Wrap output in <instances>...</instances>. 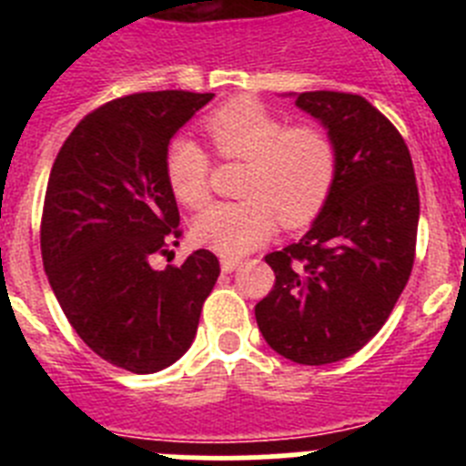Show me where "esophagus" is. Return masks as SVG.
<instances>
[{"label": "esophagus", "mask_w": 466, "mask_h": 466, "mask_svg": "<svg viewBox=\"0 0 466 466\" xmlns=\"http://www.w3.org/2000/svg\"><path fill=\"white\" fill-rule=\"evenodd\" d=\"M238 266H240V258L238 257H221V270H224V273H233Z\"/></svg>", "instance_id": "1"}]
</instances>
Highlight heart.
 <instances>
[{
  "label": "heart",
  "mask_w": 466,
  "mask_h": 466,
  "mask_svg": "<svg viewBox=\"0 0 466 466\" xmlns=\"http://www.w3.org/2000/svg\"><path fill=\"white\" fill-rule=\"evenodd\" d=\"M214 149L224 158L247 160L238 203H214L198 214L193 236L224 257H240L261 245L278 221L296 228L322 212L331 196L339 151L319 126H289L275 111L252 97H240L205 118ZM208 151L191 137H177L167 147L166 177L170 191L187 208L209 200Z\"/></svg>",
  "instance_id": "obj_1"
}]
</instances>
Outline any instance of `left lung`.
Returning <instances> with one entry per match:
<instances>
[{"label":"left lung","instance_id":"left-lung-1","mask_svg":"<svg viewBox=\"0 0 466 466\" xmlns=\"http://www.w3.org/2000/svg\"><path fill=\"white\" fill-rule=\"evenodd\" d=\"M296 106L329 130L339 172L306 236L266 257L275 287L254 315L278 355L322 366L387 322L413 270L420 196L409 147L361 95L312 90Z\"/></svg>","mask_w":466,"mask_h":466}]
</instances>
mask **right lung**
Masks as SVG:
<instances>
[{
    "mask_svg": "<svg viewBox=\"0 0 466 466\" xmlns=\"http://www.w3.org/2000/svg\"><path fill=\"white\" fill-rule=\"evenodd\" d=\"M212 97L158 90L106 102L74 127L48 177L41 258L53 294L95 355L130 373L167 369L191 348L219 278L208 249L151 266L182 236L167 147Z\"/></svg>",
    "mask_w": 466,
    "mask_h": 466,
    "instance_id": "add662e5",
    "label": "right lung"
}]
</instances>
